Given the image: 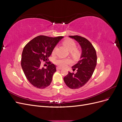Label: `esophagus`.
<instances>
[{
  "label": "esophagus",
  "instance_id": "1",
  "mask_svg": "<svg viewBox=\"0 0 122 122\" xmlns=\"http://www.w3.org/2000/svg\"><path fill=\"white\" fill-rule=\"evenodd\" d=\"M56 69H57V70H61L62 69H61V68H60V67H56Z\"/></svg>",
  "mask_w": 122,
  "mask_h": 122
}]
</instances>
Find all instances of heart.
Listing matches in <instances>:
<instances>
[{"instance_id": "heart-1", "label": "heart", "mask_w": 122, "mask_h": 122, "mask_svg": "<svg viewBox=\"0 0 122 122\" xmlns=\"http://www.w3.org/2000/svg\"><path fill=\"white\" fill-rule=\"evenodd\" d=\"M64 45L70 51V52L73 57L75 58L78 57L80 55L79 50L76 48V44L74 41L71 39H68L65 40L63 42ZM55 51H56V47H55L53 50L52 53L53 55L55 54ZM71 63V60L69 58H58L55 61L56 64L58 67L64 68L67 66L68 64Z\"/></svg>"}]
</instances>
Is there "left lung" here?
I'll use <instances>...</instances> for the list:
<instances>
[{"label": "left lung", "mask_w": 122, "mask_h": 122, "mask_svg": "<svg viewBox=\"0 0 122 122\" xmlns=\"http://www.w3.org/2000/svg\"><path fill=\"white\" fill-rule=\"evenodd\" d=\"M78 42L82 49L80 60L72 68L76 73L69 72L64 80L66 84L72 89H77L86 84L94 72L97 65L96 51L91 43L86 39L79 36H70Z\"/></svg>", "instance_id": "obj_1"}]
</instances>
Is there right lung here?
Listing matches in <instances>:
<instances>
[{
	"label": "right lung",
	"instance_id": "1",
	"mask_svg": "<svg viewBox=\"0 0 122 122\" xmlns=\"http://www.w3.org/2000/svg\"><path fill=\"white\" fill-rule=\"evenodd\" d=\"M64 36H36L24 47L21 58V67L27 79L33 86L40 89L50 84L56 67L50 61L46 69L42 67L41 61H47L54 48Z\"/></svg>",
	"mask_w": 122,
	"mask_h": 122
}]
</instances>
